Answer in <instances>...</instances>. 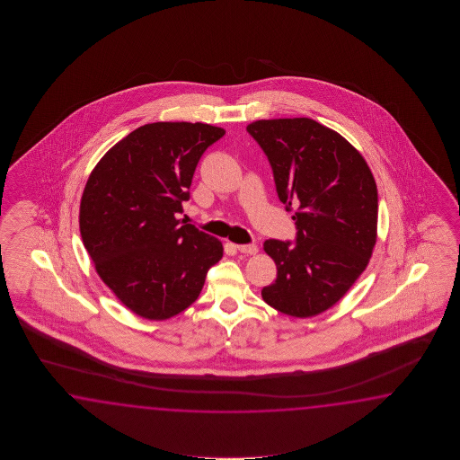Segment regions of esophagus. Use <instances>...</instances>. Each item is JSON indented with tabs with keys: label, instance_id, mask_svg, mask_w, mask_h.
Listing matches in <instances>:
<instances>
[{
	"label": "esophagus",
	"instance_id": "1",
	"mask_svg": "<svg viewBox=\"0 0 460 460\" xmlns=\"http://www.w3.org/2000/svg\"><path fill=\"white\" fill-rule=\"evenodd\" d=\"M236 250L240 252V253L244 254H256L258 253V246L254 243L250 244H236Z\"/></svg>",
	"mask_w": 460,
	"mask_h": 460
}]
</instances>
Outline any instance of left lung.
I'll list each match as a JSON object with an SVG mask.
<instances>
[{"instance_id":"8db88e82","label":"left lung","mask_w":460,"mask_h":460,"mask_svg":"<svg viewBox=\"0 0 460 460\" xmlns=\"http://www.w3.org/2000/svg\"><path fill=\"white\" fill-rule=\"evenodd\" d=\"M273 169L296 243L266 240L278 268L264 303L293 317H313L339 303L370 261L376 243L378 190L372 171L337 131L311 118L258 119L246 127Z\"/></svg>"}]
</instances>
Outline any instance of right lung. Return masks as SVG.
Instances as JSON below:
<instances>
[{
  "mask_svg": "<svg viewBox=\"0 0 460 460\" xmlns=\"http://www.w3.org/2000/svg\"><path fill=\"white\" fill-rule=\"evenodd\" d=\"M224 135L207 123H147L118 141L88 176L82 242L102 281L143 319L186 311L224 256L216 236L176 218L199 159Z\"/></svg>",
  "mask_w": 460,
  "mask_h": 460,
  "instance_id": "obj_1",
  "label": "right lung"
}]
</instances>
